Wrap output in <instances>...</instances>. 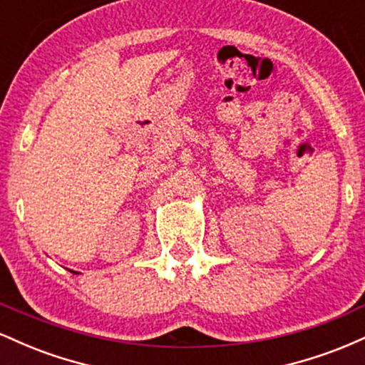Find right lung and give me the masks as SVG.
I'll return each mask as SVG.
<instances>
[{
  "label": "right lung",
  "mask_w": 365,
  "mask_h": 365,
  "mask_svg": "<svg viewBox=\"0 0 365 365\" xmlns=\"http://www.w3.org/2000/svg\"><path fill=\"white\" fill-rule=\"evenodd\" d=\"M72 273H73V274H77V273H75V271H72Z\"/></svg>",
  "instance_id": "add662e5"
}]
</instances>
